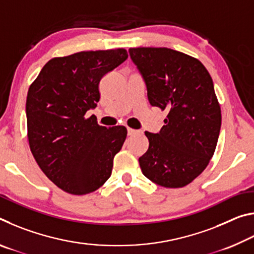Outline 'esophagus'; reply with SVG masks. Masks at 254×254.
<instances>
[{"label": "esophagus", "mask_w": 254, "mask_h": 254, "mask_svg": "<svg viewBox=\"0 0 254 254\" xmlns=\"http://www.w3.org/2000/svg\"><path fill=\"white\" fill-rule=\"evenodd\" d=\"M137 132H139V131L134 130V128H131V127L127 128V134H128V135H134V134H136Z\"/></svg>", "instance_id": "esophagus-1"}]
</instances>
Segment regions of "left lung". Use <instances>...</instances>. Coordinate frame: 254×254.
<instances>
[{"instance_id": "1", "label": "left lung", "mask_w": 254, "mask_h": 254, "mask_svg": "<svg viewBox=\"0 0 254 254\" xmlns=\"http://www.w3.org/2000/svg\"><path fill=\"white\" fill-rule=\"evenodd\" d=\"M128 54L150 104L168 113L160 132H145L141 170L159 186L182 188L203 173L216 149L222 114L212 77L198 59L177 50L140 47Z\"/></svg>"}]
</instances>
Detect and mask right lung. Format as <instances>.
Segmentation results:
<instances>
[{
  "label": "right lung",
  "mask_w": 254,
  "mask_h": 254,
  "mask_svg": "<svg viewBox=\"0 0 254 254\" xmlns=\"http://www.w3.org/2000/svg\"><path fill=\"white\" fill-rule=\"evenodd\" d=\"M127 58L126 49L80 51L50 59L30 85V150L44 174L72 195L95 191L110 178L126 141V127H101L85 118L100 101L102 77Z\"/></svg>",
  "instance_id": "1"
}]
</instances>
